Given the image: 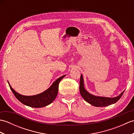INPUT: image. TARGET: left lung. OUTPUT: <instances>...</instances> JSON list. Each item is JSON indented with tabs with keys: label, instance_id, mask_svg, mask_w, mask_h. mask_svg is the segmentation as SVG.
<instances>
[{
	"label": "left lung",
	"instance_id": "left-lung-1",
	"mask_svg": "<svg viewBox=\"0 0 134 134\" xmlns=\"http://www.w3.org/2000/svg\"><path fill=\"white\" fill-rule=\"evenodd\" d=\"M79 90L82 97L83 98L85 101L88 103L93 105L94 107H106L111 104H115L116 102L119 100L121 96H123L124 92H122L120 95L114 98H108L102 97H97L90 94L85 89L83 76L81 75L80 78V84H79Z\"/></svg>",
	"mask_w": 134,
	"mask_h": 134
}]
</instances>
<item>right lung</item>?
Segmentation results:
<instances>
[{"label":"right lung","mask_w":134,"mask_h":134,"mask_svg":"<svg viewBox=\"0 0 134 134\" xmlns=\"http://www.w3.org/2000/svg\"><path fill=\"white\" fill-rule=\"evenodd\" d=\"M64 76H62L57 79L53 82L52 86L44 92L32 96H25L19 94L11 87L9 83L8 85L15 97L22 104L33 108H42L52 103L55 99L58 93L59 82Z\"/></svg>","instance_id":"right-lung-1"}]
</instances>
